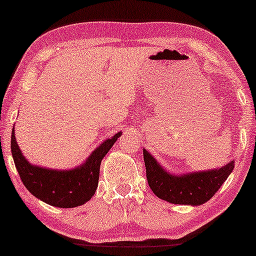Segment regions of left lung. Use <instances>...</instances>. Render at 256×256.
<instances>
[{
    "mask_svg": "<svg viewBox=\"0 0 256 256\" xmlns=\"http://www.w3.org/2000/svg\"><path fill=\"white\" fill-rule=\"evenodd\" d=\"M143 157L150 188L157 197L171 204H204L214 196L234 168L230 160L220 169L174 176L166 172L146 150H143Z\"/></svg>",
    "mask_w": 256,
    "mask_h": 256,
    "instance_id": "1",
    "label": "left lung"
}]
</instances>
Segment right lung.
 <instances>
[{
  "mask_svg": "<svg viewBox=\"0 0 256 256\" xmlns=\"http://www.w3.org/2000/svg\"><path fill=\"white\" fill-rule=\"evenodd\" d=\"M122 132L107 138L90 154L82 166L73 170H50L34 166L20 152L15 132H12V154L16 169L24 186L34 197L48 205L62 208L80 206L88 202L96 194L99 182L100 164Z\"/></svg>",
  "mask_w": 256,
  "mask_h": 256,
  "instance_id": "add662e5",
  "label": "right lung"
}]
</instances>
